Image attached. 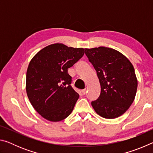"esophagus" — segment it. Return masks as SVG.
Masks as SVG:
<instances>
[{"instance_id": "obj_1", "label": "esophagus", "mask_w": 153, "mask_h": 153, "mask_svg": "<svg viewBox=\"0 0 153 153\" xmlns=\"http://www.w3.org/2000/svg\"><path fill=\"white\" fill-rule=\"evenodd\" d=\"M86 92H87V90H86V89H84V90H82V94H83V95L86 94Z\"/></svg>"}]
</instances>
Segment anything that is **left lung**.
<instances>
[{
	"instance_id": "1",
	"label": "left lung",
	"mask_w": 153,
	"mask_h": 153,
	"mask_svg": "<svg viewBox=\"0 0 153 153\" xmlns=\"http://www.w3.org/2000/svg\"><path fill=\"white\" fill-rule=\"evenodd\" d=\"M100 84V94L91 105L98 115L115 119L128 109L135 98L138 79L133 65L115 49L100 46L85 48Z\"/></svg>"
}]
</instances>
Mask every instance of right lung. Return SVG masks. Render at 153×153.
Instances as JSON below:
<instances>
[{
  "label": "right lung",
  "mask_w": 153,
  "mask_h": 153,
  "mask_svg": "<svg viewBox=\"0 0 153 153\" xmlns=\"http://www.w3.org/2000/svg\"><path fill=\"white\" fill-rule=\"evenodd\" d=\"M84 54L83 48L55 43L38 51L31 59L25 89L32 107L45 120L62 121L74 110L79 94L70 86L71 77L67 69Z\"/></svg>",
  "instance_id": "add662e5"
}]
</instances>
